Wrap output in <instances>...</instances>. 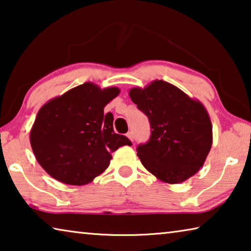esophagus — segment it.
<instances>
[{
    "label": "esophagus",
    "instance_id": "1",
    "mask_svg": "<svg viewBox=\"0 0 251 251\" xmlns=\"http://www.w3.org/2000/svg\"><path fill=\"white\" fill-rule=\"evenodd\" d=\"M127 137H128L129 140L133 142V141H134V134H133V132H128V133H127Z\"/></svg>",
    "mask_w": 251,
    "mask_h": 251
}]
</instances>
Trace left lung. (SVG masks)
<instances>
[{
  "label": "left lung",
  "mask_w": 251,
  "mask_h": 251,
  "mask_svg": "<svg viewBox=\"0 0 251 251\" xmlns=\"http://www.w3.org/2000/svg\"><path fill=\"white\" fill-rule=\"evenodd\" d=\"M129 97L149 117L152 129L149 142L137 147L144 168L170 184L193 176L212 146V125L204 106L163 80L132 88Z\"/></svg>",
  "instance_id": "1"
}]
</instances>
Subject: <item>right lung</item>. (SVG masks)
Returning a JSON list of instances; mask_svg holds the SVG:
<instances>
[{"label": "right lung", "instance_id": "obj_1", "mask_svg": "<svg viewBox=\"0 0 251 251\" xmlns=\"http://www.w3.org/2000/svg\"><path fill=\"white\" fill-rule=\"evenodd\" d=\"M119 88H99L93 82L75 87L51 99L38 111L30 132L34 156L55 180L85 185L108 168L111 153L132 145L114 132V116L105 106Z\"/></svg>", "mask_w": 251, "mask_h": 251}]
</instances>
